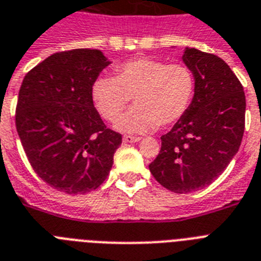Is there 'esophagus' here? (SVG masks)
<instances>
[{
    "instance_id": "1",
    "label": "esophagus",
    "mask_w": 261,
    "mask_h": 261,
    "mask_svg": "<svg viewBox=\"0 0 261 261\" xmlns=\"http://www.w3.org/2000/svg\"><path fill=\"white\" fill-rule=\"evenodd\" d=\"M141 141L139 137H131V135H124L123 142L124 143H137V142Z\"/></svg>"
}]
</instances>
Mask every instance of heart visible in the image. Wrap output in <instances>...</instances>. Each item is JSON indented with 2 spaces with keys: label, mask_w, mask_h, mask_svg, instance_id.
I'll return each mask as SVG.
<instances>
[{
  "label": "heart",
  "mask_w": 261,
  "mask_h": 261,
  "mask_svg": "<svg viewBox=\"0 0 261 261\" xmlns=\"http://www.w3.org/2000/svg\"><path fill=\"white\" fill-rule=\"evenodd\" d=\"M194 92V75L186 65L152 57L124 61L115 68V77L101 75L91 87L95 109L106 120H115L135 96V107L115 122L116 130L127 134H145L178 122L189 111Z\"/></svg>",
  "instance_id": "heart-1"
}]
</instances>
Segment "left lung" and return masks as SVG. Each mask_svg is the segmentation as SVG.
Instances as JSON below:
<instances>
[{"mask_svg":"<svg viewBox=\"0 0 261 261\" xmlns=\"http://www.w3.org/2000/svg\"><path fill=\"white\" fill-rule=\"evenodd\" d=\"M182 61L194 75V97L185 116L161 137V151L149 169L164 188L186 194L211 185L239 151L245 95L219 56L186 46Z\"/></svg>","mask_w":261,"mask_h":261,"instance_id":"8db88e82","label":"left lung"}]
</instances>
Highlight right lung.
I'll return each instance as SVG.
<instances>
[{"label":"right lung","mask_w":261,"mask_h":261,"mask_svg":"<svg viewBox=\"0 0 261 261\" xmlns=\"http://www.w3.org/2000/svg\"><path fill=\"white\" fill-rule=\"evenodd\" d=\"M110 64L99 49L59 52L21 84L16 127L25 154L42 181L67 194L99 188L122 143L91 97L92 83Z\"/></svg>","instance_id":"obj_1"}]
</instances>
